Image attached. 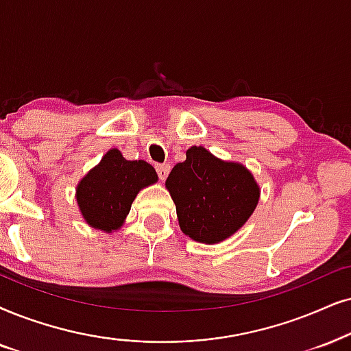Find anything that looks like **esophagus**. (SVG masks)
<instances>
[{
	"mask_svg": "<svg viewBox=\"0 0 351 351\" xmlns=\"http://www.w3.org/2000/svg\"><path fill=\"white\" fill-rule=\"evenodd\" d=\"M168 173H170V165H168V163H162V165H157V175L162 181H165Z\"/></svg>",
	"mask_w": 351,
	"mask_h": 351,
	"instance_id": "34e87169",
	"label": "esophagus"
}]
</instances>
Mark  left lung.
Returning a JSON list of instances; mask_svg holds the SVG:
<instances>
[{
	"mask_svg": "<svg viewBox=\"0 0 351 351\" xmlns=\"http://www.w3.org/2000/svg\"><path fill=\"white\" fill-rule=\"evenodd\" d=\"M165 186L181 232L204 245L237 233L261 197L259 184L243 163L221 160L202 145L186 150V160L173 167Z\"/></svg>",
	"mask_w": 351,
	"mask_h": 351,
	"instance_id": "8db88e82",
	"label": "left lung"
}]
</instances>
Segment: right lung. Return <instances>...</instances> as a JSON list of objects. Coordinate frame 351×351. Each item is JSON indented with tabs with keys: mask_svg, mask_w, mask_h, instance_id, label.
<instances>
[{
	"mask_svg": "<svg viewBox=\"0 0 351 351\" xmlns=\"http://www.w3.org/2000/svg\"><path fill=\"white\" fill-rule=\"evenodd\" d=\"M157 180V171L150 163L126 160L118 149H110L76 186L82 219L100 232H118L137 193Z\"/></svg>",
	"mask_w": 351,
	"mask_h": 351,
	"instance_id": "right-lung-1",
	"label": "right lung"
}]
</instances>
